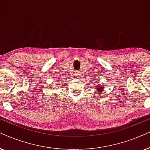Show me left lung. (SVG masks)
<instances>
[{
  "label": "left lung",
  "instance_id": "left-lung-1",
  "mask_svg": "<svg viewBox=\"0 0 150 150\" xmlns=\"http://www.w3.org/2000/svg\"><path fill=\"white\" fill-rule=\"evenodd\" d=\"M95 89H96V93L98 94H102V92L104 91V89H105V86L102 84H97V86H95Z\"/></svg>",
  "mask_w": 150,
  "mask_h": 150
}]
</instances>
